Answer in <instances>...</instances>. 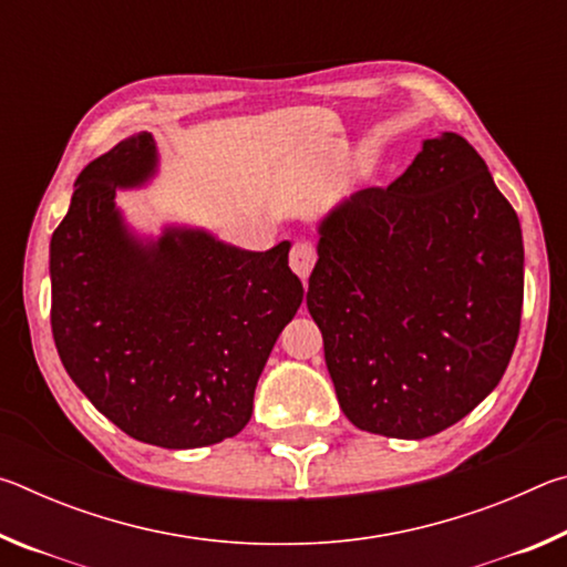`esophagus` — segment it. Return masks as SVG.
<instances>
[{"instance_id":"1","label":"esophagus","mask_w":567,"mask_h":567,"mask_svg":"<svg viewBox=\"0 0 567 567\" xmlns=\"http://www.w3.org/2000/svg\"><path fill=\"white\" fill-rule=\"evenodd\" d=\"M315 262H318V249H315L312 243H307V239H300V243H295L290 249V267L292 270L307 280L312 272Z\"/></svg>"}]
</instances>
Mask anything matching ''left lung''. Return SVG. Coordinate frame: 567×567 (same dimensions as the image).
<instances>
[{"label":"left lung","instance_id":"left-lung-1","mask_svg":"<svg viewBox=\"0 0 567 567\" xmlns=\"http://www.w3.org/2000/svg\"><path fill=\"white\" fill-rule=\"evenodd\" d=\"M320 235L307 310L354 427L422 440L491 395L520 332L523 235L465 137L422 142Z\"/></svg>","mask_w":567,"mask_h":567}]
</instances>
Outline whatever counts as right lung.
<instances>
[{
	"mask_svg": "<svg viewBox=\"0 0 567 567\" xmlns=\"http://www.w3.org/2000/svg\"><path fill=\"white\" fill-rule=\"evenodd\" d=\"M152 134H132L76 177L50 245L52 334L66 375L122 433L157 447L223 443L249 415L275 340L302 302L290 243L267 252L167 229L140 245L117 187L155 172Z\"/></svg>",
	"mask_w": 567,
	"mask_h": 567,
	"instance_id": "right-lung-1",
	"label": "right lung"
}]
</instances>
